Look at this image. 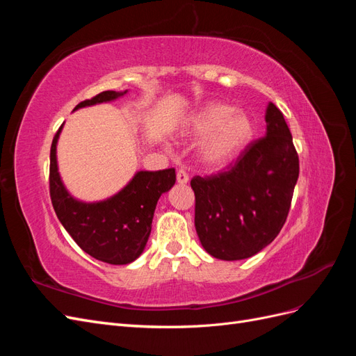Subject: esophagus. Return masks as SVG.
<instances>
[{"instance_id": "34e87169", "label": "esophagus", "mask_w": 356, "mask_h": 356, "mask_svg": "<svg viewBox=\"0 0 356 356\" xmlns=\"http://www.w3.org/2000/svg\"><path fill=\"white\" fill-rule=\"evenodd\" d=\"M177 182H178V184H187V182H188V174H187L186 170L179 169L177 172Z\"/></svg>"}]
</instances>
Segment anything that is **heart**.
I'll return each instance as SVG.
<instances>
[{
	"label": "heart",
	"mask_w": 356,
	"mask_h": 356,
	"mask_svg": "<svg viewBox=\"0 0 356 356\" xmlns=\"http://www.w3.org/2000/svg\"><path fill=\"white\" fill-rule=\"evenodd\" d=\"M190 139L204 138L199 154L204 165L224 168L238 159L255 135V123L245 111H236L230 104L208 102L193 111L181 126Z\"/></svg>",
	"instance_id": "1"
}]
</instances>
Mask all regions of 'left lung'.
I'll return each mask as SVG.
<instances>
[{"instance_id": "1", "label": "left lung", "mask_w": 356, "mask_h": 356, "mask_svg": "<svg viewBox=\"0 0 356 356\" xmlns=\"http://www.w3.org/2000/svg\"><path fill=\"white\" fill-rule=\"evenodd\" d=\"M298 156L284 114L268 102L266 136L246 147L227 170L195 177V225L209 255L250 258L275 241L298 179Z\"/></svg>"}]
</instances>
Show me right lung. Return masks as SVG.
Returning <instances> with one entry per match:
<instances>
[{
	"mask_svg": "<svg viewBox=\"0 0 356 356\" xmlns=\"http://www.w3.org/2000/svg\"><path fill=\"white\" fill-rule=\"evenodd\" d=\"M127 90H106L80 102L75 110L122 98ZM63 124L50 148V197L60 224L81 250L108 264H129L145 250L157 200L175 184V169L138 170L114 196L83 202L67 190L58 168L56 147Z\"/></svg>",
	"mask_w": 356,
	"mask_h": 356,
	"instance_id": "add662e5",
	"label": "right lung"
}]
</instances>
